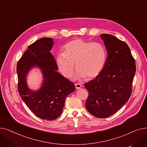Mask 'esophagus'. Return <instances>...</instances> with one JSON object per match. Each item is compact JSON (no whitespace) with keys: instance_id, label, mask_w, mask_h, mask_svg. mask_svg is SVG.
<instances>
[{"instance_id":"34e87169","label":"esophagus","mask_w":147,"mask_h":147,"mask_svg":"<svg viewBox=\"0 0 147 147\" xmlns=\"http://www.w3.org/2000/svg\"><path fill=\"white\" fill-rule=\"evenodd\" d=\"M82 86L79 83H76L75 84V87H76V89H80L82 88Z\"/></svg>"}]
</instances>
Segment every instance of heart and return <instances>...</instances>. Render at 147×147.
Returning <instances> with one entry per match:
<instances>
[{
    "instance_id": "heart-1",
    "label": "heart",
    "mask_w": 147,
    "mask_h": 147,
    "mask_svg": "<svg viewBox=\"0 0 147 147\" xmlns=\"http://www.w3.org/2000/svg\"><path fill=\"white\" fill-rule=\"evenodd\" d=\"M107 53L104 46L98 42H90L82 39L69 42L64 52L56 57V63L59 71L66 78H70L76 64L77 78L89 79L96 78L104 68Z\"/></svg>"
}]
</instances>
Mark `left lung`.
Masks as SVG:
<instances>
[{
  "instance_id": "obj_1",
  "label": "left lung",
  "mask_w": 147,
  "mask_h": 147,
  "mask_svg": "<svg viewBox=\"0 0 147 147\" xmlns=\"http://www.w3.org/2000/svg\"><path fill=\"white\" fill-rule=\"evenodd\" d=\"M100 37L108 56L101 73L84 84L89 91L85 105L94 116L106 118L117 112L128 101L136 65L125 42L111 34H102Z\"/></svg>"
}]
</instances>
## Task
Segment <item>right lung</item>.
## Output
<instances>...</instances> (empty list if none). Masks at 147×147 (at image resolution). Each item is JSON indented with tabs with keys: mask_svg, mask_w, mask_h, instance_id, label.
Returning <instances> with one entry per match:
<instances>
[{
	"mask_svg": "<svg viewBox=\"0 0 147 147\" xmlns=\"http://www.w3.org/2000/svg\"><path fill=\"white\" fill-rule=\"evenodd\" d=\"M52 38L43 37L30 45L17 66L20 95L28 109L37 117L52 120L63 112L67 96L75 90L73 82L58 72V66L51 51ZM33 68L42 75L41 86L37 90L29 88L28 74Z\"/></svg>",
	"mask_w": 147,
	"mask_h": 147,
	"instance_id": "obj_1",
	"label": "right lung"
}]
</instances>
